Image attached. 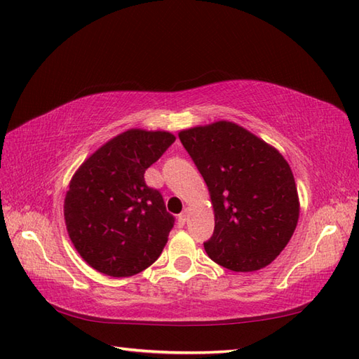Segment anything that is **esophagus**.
I'll return each instance as SVG.
<instances>
[{
    "label": "esophagus",
    "mask_w": 359,
    "mask_h": 359,
    "mask_svg": "<svg viewBox=\"0 0 359 359\" xmlns=\"http://www.w3.org/2000/svg\"><path fill=\"white\" fill-rule=\"evenodd\" d=\"M187 217H188V211H187V210H185V211H182L180 215H179V217H177L179 226H184V225H185V222H187Z\"/></svg>",
    "instance_id": "obj_1"
}]
</instances>
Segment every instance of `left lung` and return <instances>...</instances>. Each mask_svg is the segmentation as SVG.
<instances>
[{"mask_svg": "<svg viewBox=\"0 0 359 359\" xmlns=\"http://www.w3.org/2000/svg\"><path fill=\"white\" fill-rule=\"evenodd\" d=\"M208 187L215 233L203 243L216 264L256 271L292 239L299 219L293 172L280 152L233 121L179 133Z\"/></svg>", "mask_w": 359, "mask_h": 359, "instance_id": "left-lung-1", "label": "left lung"}]
</instances>
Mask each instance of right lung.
<instances>
[{
    "label": "right lung",
    "instance_id": "obj_1",
    "mask_svg": "<svg viewBox=\"0 0 359 359\" xmlns=\"http://www.w3.org/2000/svg\"><path fill=\"white\" fill-rule=\"evenodd\" d=\"M175 137L129 129L106 142L74 174L65 197V222L80 256L94 270L128 278L162 255L174 216L144 171Z\"/></svg>",
    "mask_w": 359,
    "mask_h": 359
}]
</instances>
